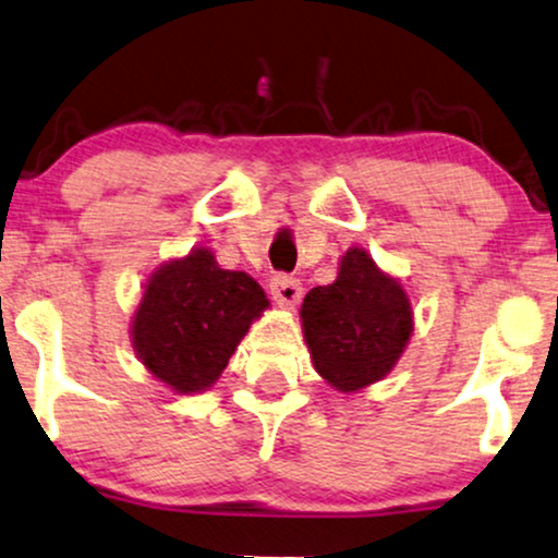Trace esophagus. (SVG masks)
Segmentation results:
<instances>
[{
    "mask_svg": "<svg viewBox=\"0 0 558 558\" xmlns=\"http://www.w3.org/2000/svg\"><path fill=\"white\" fill-rule=\"evenodd\" d=\"M270 293H272V299L278 301V306L295 308L303 295V288L295 278H288V275H275L272 283H270Z\"/></svg>",
    "mask_w": 558,
    "mask_h": 558,
    "instance_id": "obj_1",
    "label": "esophagus"
}]
</instances>
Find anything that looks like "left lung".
<instances>
[{
    "label": "left lung",
    "instance_id": "left-lung-1",
    "mask_svg": "<svg viewBox=\"0 0 558 558\" xmlns=\"http://www.w3.org/2000/svg\"><path fill=\"white\" fill-rule=\"evenodd\" d=\"M301 329L314 371L331 389L357 393L397 368L414 331L412 301L397 275L350 246L335 283L303 299Z\"/></svg>",
    "mask_w": 558,
    "mask_h": 558
}]
</instances>
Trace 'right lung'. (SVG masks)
Listing matches in <instances>:
<instances>
[{"instance_id":"add662e5","label":"right lung","mask_w":558,"mask_h":558,"mask_svg":"<svg viewBox=\"0 0 558 558\" xmlns=\"http://www.w3.org/2000/svg\"><path fill=\"white\" fill-rule=\"evenodd\" d=\"M267 308L270 299L252 275L223 270L197 244L146 278L131 319L133 352L174 393L208 391Z\"/></svg>"}]
</instances>
